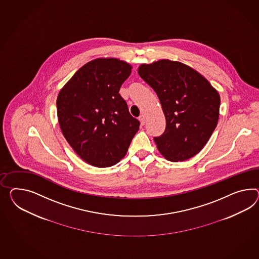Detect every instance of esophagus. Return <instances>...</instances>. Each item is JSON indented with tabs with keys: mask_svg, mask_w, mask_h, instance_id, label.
I'll return each mask as SVG.
<instances>
[{
	"mask_svg": "<svg viewBox=\"0 0 259 259\" xmlns=\"http://www.w3.org/2000/svg\"><path fill=\"white\" fill-rule=\"evenodd\" d=\"M138 119H139L141 125H145V123H146V116L144 114H141Z\"/></svg>",
	"mask_w": 259,
	"mask_h": 259,
	"instance_id": "obj_1",
	"label": "esophagus"
}]
</instances>
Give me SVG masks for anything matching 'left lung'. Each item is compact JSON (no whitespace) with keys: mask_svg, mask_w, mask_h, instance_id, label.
Segmentation results:
<instances>
[{"mask_svg":"<svg viewBox=\"0 0 259 259\" xmlns=\"http://www.w3.org/2000/svg\"><path fill=\"white\" fill-rule=\"evenodd\" d=\"M138 74L157 94L165 115L164 133L154 137L159 152L171 161L191 159L217 126L219 93L196 70L177 61L143 64Z\"/></svg>","mask_w":259,"mask_h":259,"instance_id":"left-lung-1","label":"left lung"}]
</instances>
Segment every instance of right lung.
<instances>
[{
  "label": "right lung",
  "mask_w": 259,
  "mask_h": 259,
  "mask_svg": "<svg viewBox=\"0 0 259 259\" xmlns=\"http://www.w3.org/2000/svg\"><path fill=\"white\" fill-rule=\"evenodd\" d=\"M132 68L116 58L92 60L60 90L56 103L61 131L90 165L102 168L119 162L139 130V121L119 94Z\"/></svg>",
  "instance_id": "1"
}]
</instances>
